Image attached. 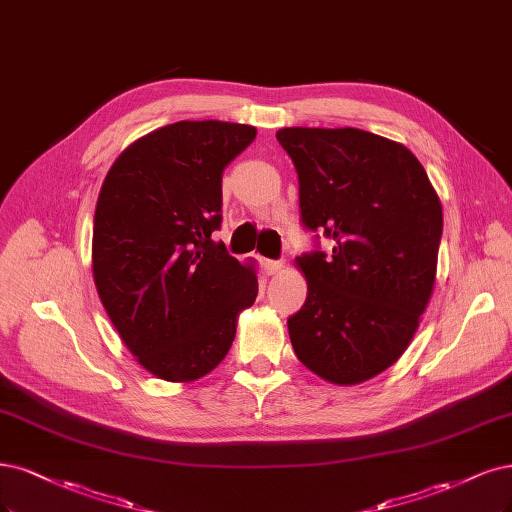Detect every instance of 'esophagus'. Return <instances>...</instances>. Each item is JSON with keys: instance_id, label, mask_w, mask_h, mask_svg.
<instances>
[{"instance_id": "34e87169", "label": "esophagus", "mask_w": 512, "mask_h": 512, "mask_svg": "<svg viewBox=\"0 0 512 512\" xmlns=\"http://www.w3.org/2000/svg\"><path fill=\"white\" fill-rule=\"evenodd\" d=\"M262 269H264V273H267V275H275V273H279L281 269H284V260H267V258H264L262 260Z\"/></svg>"}]
</instances>
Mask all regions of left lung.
<instances>
[{
  "label": "left lung",
  "mask_w": 512,
  "mask_h": 512,
  "mask_svg": "<svg viewBox=\"0 0 512 512\" xmlns=\"http://www.w3.org/2000/svg\"><path fill=\"white\" fill-rule=\"evenodd\" d=\"M301 216L332 252L296 258L307 301L288 320L296 358L337 385L390 368L415 337L436 281L443 207L415 154L362 129L288 127Z\"/></svg>",
  "instance_id": "8db88e82"
}]
</instances>
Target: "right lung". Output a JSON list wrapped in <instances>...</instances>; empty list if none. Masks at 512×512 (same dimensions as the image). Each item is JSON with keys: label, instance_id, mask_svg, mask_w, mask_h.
<instances>
[{"label": "right lung", "instance_id": "obj_1", "mask_svg": "<svg viewBox=\"0 0 512 512\" xmlns=\"http://www.w3.org/2000/svg\"><path fill=\"white\" fill-rule=\"evenodd\" d=\"M254 139L239 122L180 120L139 137L105 175L93 226L97 294L122 343L158 379L211 373L256 301V269L211 239L222 173Z\"/></svg>", "mask_w": 512, "mask_h": 512}]
</instances>
